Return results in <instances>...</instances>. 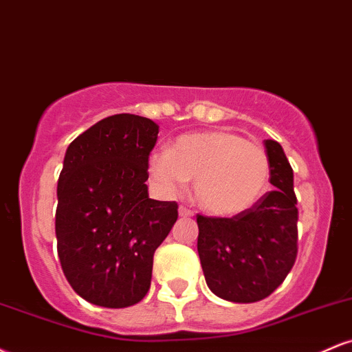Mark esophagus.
Returning a JSON list of instances; mask_svg holds the SVG:
<instances>
[{"instance_id": "34e87169", "label": "esophagus", "mask_w": 352, "mask_h": 352, "mask_svg": "<svg viewBox=\"0 0 352 352\" xmlns=\"http://www.w3.org/2000/svg\"><path fill=\"white\" fill-rule=\"evenodd\" d=\"M179 215H180V217H184V218H187V217H193V210H190V208L184 207V205H182V207L179 208Z\"/></svg>"}]
</instances>
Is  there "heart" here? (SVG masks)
I'll list each match as a JSON object with an SVG mask.
<instances>
[{
	"instance_id": "b5f03b06",
	"label": "heart",
	"mask_w": 352,
	"mask_h": 352,
	"mask_svg": "<svg viewBox=\"0 0 352 352\" xmlns=\"http://www.w3.org/2000/svg\"><path fill=\"white\" fill-rule=\"evenodd\" d=\"M148 172L167 193L195 180V199L208 213L232 217L252 208L268 188V153L245 137L210 131L177 139L170 151H157Z\"/></svg>"
}]
</instances>
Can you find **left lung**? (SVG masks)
Here are the masks:
<instances>
[{"label": "left lung", "mask_w": 352, "mask_h": 352, "mask_svg": "<svg viewBox=\"0 0 352 352\" xmlns=\"http://www.w3.org/2000/svg\"><path fill=\"white\" fill-rule=\"evenodd\" d=\"M270 184L252 208L232 218L197 215L201 270L221 300H265L285 281L298 254V208L293 168L276 140H265Z\"/></svg>", "instance_id": "left-lung-1"}]
</instances>
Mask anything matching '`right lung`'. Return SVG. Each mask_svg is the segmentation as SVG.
Masks as SVG:
<instances>
[{
	"label": "right lung",
	"instance_id": "1",
	"mask_svg": "<svg viewBox=\"0 0 352 352\" xmlns=\"http://www.w3.org/2000/svg\"><path fill=\"white\" fill-rule=\"evenodd\" d=\"M159 125L116 114L69 144L58 180L56 238L64 276L80 298L127 308L147 294L153 253L179 218L177 201L148 199Z\"/></svg>",
	"mask_w": 352,
	"mask_h": 352
}]
</instances>
